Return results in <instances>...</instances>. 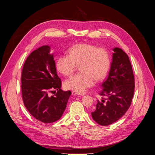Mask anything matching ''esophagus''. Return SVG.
<instances>
[{"mask_svg":"<svg viewBox=\"0 0 155 155\" xmlns=\"http://www.w3.org/2000/svg\"><path fill=\"white\" fill-rule=\"evenodd\" d=\"M72 94L74 95H84L86 94L85 92H77V91H73Z\"/></svg>","mask_w":155,"mask_h":155,"instance_id":"34e87169","label":"esophagus"}]
</instances>
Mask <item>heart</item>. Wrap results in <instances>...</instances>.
Returning a JSON list of instances; mask_svg holds the SVG:
<instances>
[{
	"instance_id": "b5f03b06",
	"label": "heart",
	"mask_w": 155,
	"mask_h": 155,
	"mask_svg": "<svg viewBox=\"0 0 155 155\" xmlns=\"http://www.w3.org/2000/svg\"><path fill=\"white\" fill-rule=\"evenodd\" d=\"M68 55H60L56 60V68L64 76H70L74 71L76 65H80L81 71L64 82L67 89L82 92L91 87L95 79H102L108 71L110 64L109 52L104 48L87 43L71 46Z\"/></svg>"
}]
</instances>
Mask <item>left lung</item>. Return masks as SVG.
I'll return each instance as SVG.
<instances>
[{
  "label": "left lung",
  "mask_w": 155,
  "mask_h": 155,
  "mask_svg": "<svg viewBox=\"0 0 155 155\" xmlns=\"http://www.w3.org/2000/svg\"><path fill=\"white\" fill-rule=\"evenodd\" d=\"M112 50L109 75L99 93L105 99L97 100L96 109L91 113L96 123L104 126L115 123L125 114L134 91V78L127 54L117 47Z\"/></svg>",
  "instance_id": "left-lung-1"
}]
</instances>
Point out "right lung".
<instances>
[{"mask_svg": "<svg viewBox=\"0 0 155 155\" xmlns=\"http://www.w3.org/2000/svg\"><path fill=\"white\" fill-rule=\"evenodd\" d=\"M44 45L32 51L23 66L21 90L24 104L31 114L44 123L59 120L66 109L70 91L61 89L54 54ZM57 92L51 96L50 92Z\"/></svg>", "mask_w": 155, "mask_h": 155, "instance_id": "right-lung-1", "label": "right lung"}]
</instances>
